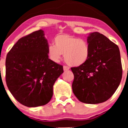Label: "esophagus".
<instances>
[{"mask_svg": "<svg viewBox=\"0 0 128 128\" xmlns=\"http://www.w3.org/2000/svg\"><path fill=\"white\" fill-rule=\"evenodd\" d=\"M68 70H69V68L68 67V66H64V71Z\"/></svg>", "mask_w": 128, "mask_h": 128, "instance_id": "34e87169", "label": "esophagus"}]
</instances>
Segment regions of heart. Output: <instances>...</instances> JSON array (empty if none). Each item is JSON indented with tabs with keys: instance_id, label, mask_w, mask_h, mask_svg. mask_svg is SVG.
Returning a JSON list of instances; mask_svg holds the SVG:
<instances>
[{
	"instance_id": "obj_1",
	"label": "heart",
	"mask_w": 128,
	"mask_h": 128,
	"mask_svg": "<svg viewBox=\"0 0 128 128\" xmlns=\"http://www.w3.org/2000/svg\"><path fill=\"white\" fill-rule=\"evenodd\" d=\"M54 44L49 45L47 49L49 57L54 62L60 60L62 54L68 64L80 66L88 60L90 56V46L84 40L68 34L56 36Z\"/></svg>"
}]
</instances>
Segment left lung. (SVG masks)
<instances>
[{
	"label": "left lung",
	"instance_id": "8db88e82",
	"mask_svg": "<svg viewBox=\"0 0 128 128\" xmlns=\"http://www.w3.org/2000/svg\"><path fill=\"white\" fill-rule=\"evenodd\" d=\"M87 42L90 50L88 60L71 68L74 74L72 90L81 102L99 104L114 94L121 81L120 52L115 44L98 32L90 33Z\"/></svg>",
	"mask_w": 128,
	"mask_h": 128
}]
</instances>
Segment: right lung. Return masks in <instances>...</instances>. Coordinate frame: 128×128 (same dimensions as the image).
<instances>
[{"label":"right lung","instance_id":"add662e5","mask_svg":"<svg viewBox=\"0 0 128 128\" xmlns=\"http://www.w3.org/2000/svg\"><path fill=\"white\" fill-rule=\"evenodd\" d=\"M48 41L42 30L18 40L6 59V82L20 104L44 106L53 96V86L64 73L63 66L48 58Z\"/></svg>","mask_w":128,"mask_h":128}]
</instances>
